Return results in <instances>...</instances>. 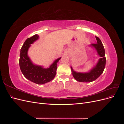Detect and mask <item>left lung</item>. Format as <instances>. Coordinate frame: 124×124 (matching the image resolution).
Returning a JSON list of instances; mask_svg holds the SVG:
<instances>
[{"label": "left lung", "instance_id": "8db88e82", "mask_svg": "<svg viewBox=\"0 0 124 124\" xmlns=\"http://www.w3.org/2000/svg\"><path fill=\"white\" fill-rule=\"evenodd\" d=\"M96 43H92L91 46L95 47L98 54L100 56L96 66L88 73L76 72L71 67L73 77L77 81L81 82H91L96 80L103 72L106 66V58L105 57V51L103 44L98 37L95 36Z\"/></svg>", "mask_w": 124, "mask_h": 124}]
</instances>
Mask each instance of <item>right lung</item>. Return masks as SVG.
<instances>
[{"label":"right lung","instance_id":"obj_1","mask_svg":"<svg viewBox=\"0 0 124 124\" xmlns=\"http://www.w3.org/2000/svg\"><path fill=\"white\" fill-rule=\"evenodd\" d=\"M38 38V35H35L26 40L21 49L19 64L22 73L27 79L37 84H43L54 78L56 74L57 63L61 58L56 59L47 69L33 65L27 55V51L30 45Z\"/></svg>","mask_w":124,"mask_h":124}]
</instances>
